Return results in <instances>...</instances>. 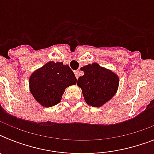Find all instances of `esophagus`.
Returning <instances> with one entry per match:
<instances>
[{
  "label": "esophagus",
  "mask_w": 154,
  "mask_h": 154,
  "mask_svg": "<svg viewBox=\"0 0 154 154\" xmlns=\"http://www.w3.org/2000/svg\"><path fill=\"white\" fill-rule=\"evenodd\" d=\"M74 74L75 76H76V77L78 78V77H79V70H76V71H74Z\"/></svg>",
  "instance_id": "1"
}]
</instances>
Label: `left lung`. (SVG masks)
<instances>
[{
	"label": "left lung",
	"instance_id": "left-lung-1",
	"mask_svg": "<svg viewBox=\"0 0 154 154\" xmlns=\"http://www.w3.org/2000/svg\"><path fill=\"white\" fill-rule=\"evenodd\" d=\"M84 75L77 85L82 89L85 102L93 107H101L110 101L119 86V77L111 69L97 62L81 68Z\"/></svg>",
	"mask_w": 154,
	"mask_h": 154
}]
</instances>
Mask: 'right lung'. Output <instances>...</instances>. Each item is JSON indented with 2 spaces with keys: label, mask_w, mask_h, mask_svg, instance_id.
Instances as JSON below:
<instances>
[{
  "label": "right lung",
  "mask_w": 154,
  "mask_h": 154,
  "mask_svg": "<svg viewBox=\"0 0 154 154\" xmlns=\"http://www.w3.org/2000/svg\"><path fill=\"white\" fill-rule=\"evenodd\" d=\"M77 84V78L69 65L49 61L32 72L29 91L40 105L52 107L61 101L65 89Z\"/></svg>",
  "instance_id": "obj_1"
}]
</instances>
